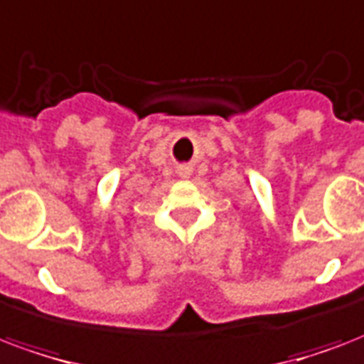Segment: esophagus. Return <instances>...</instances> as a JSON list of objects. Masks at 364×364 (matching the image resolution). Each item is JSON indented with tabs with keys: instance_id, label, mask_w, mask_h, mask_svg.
<instances>
[{
	"instance_id": "34e87169",
	"label": "esophagus",
	"mask_w": 364,
	"mask_h": 364,
	"mask_svg": "<svg viewBox=\"0 0 364 364\" xmlns=\"http://www.w3.org/2000/svg\"><path fill=\"white\" fill-rule=\"evenodd\" d=\"M180 174H182V176H184V178H186V176H188V174H190V173H188V168H184V171H182V173H180Z\"/></svg>"
}]
</instances>
